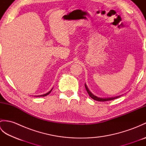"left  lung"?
Listing matches in <instances>:
<instances>
[{
  "label": "left lung",
  "mask_w": 146,
  "mask_h": 146,
  "mask_svg": "<svg viewBox=\"0 0 146 146\" xmlns=\"http://www.w3.org/2000/svg\"><path fill=\"white\" fill-rule=\"evenodd\" d=\"M85 88L86 90V91H87L88 94L89 95L90 97L94 99L95 100H97V101H99V102H106V101H109V100H114V99H116L117 98L120 97V96H117V97H109V98H100V97H98L97 96H95L94 94H92L91 92L89 90L87 86H86V84H85Z\"/></svg>",
  "instance_id": "8db88e82"
}]
</instances>
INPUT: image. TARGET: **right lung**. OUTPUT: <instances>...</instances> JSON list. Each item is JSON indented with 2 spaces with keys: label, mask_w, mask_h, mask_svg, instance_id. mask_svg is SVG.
<instances>
[{
  "label": "right lung",
  "mask_w": 146,
  "mask_h": 146,
  "mask_svg": "<svg viewBox=\"0 0 146 146\" xmlns=\"http://www.w3.org/2000/svg\"><path fill=\"white\" fill-rule=\"evenodd\" d=\"M52 88L51 90L50 91H49V92H48V93H46V94H44V95H39V96H37V97H45V96H46V95H49V94H50L51 93V92L52 91Z\"/></svg>",
  "instance_id": "obj_1"
}]
</instances>
